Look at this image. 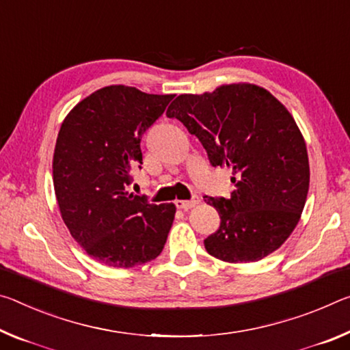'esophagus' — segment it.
I'll use <instances>...</instances> for the list:
<instances>
[{
  "label": "esophagus",
  "mask_w": 350,
  "mask_h": 350,
  "mask_svg": "<svg viewBox=\"0 0 350 350\" xmlns=\"http://www.w3.org/2000/svg\"><path fill=\"white\" fill-rule=\"evenodd\" d=\"M200 202H202V200H200L198 196H196L192 200H176L175 204H176V208H178V209L186 211V209L193 208V206H197Z\"/></svg>",
  "instance_id": "obj_1"
}]
</instances>
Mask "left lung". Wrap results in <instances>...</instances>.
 I'll return each mask as SVG.
<instances>
[{
  "mask_svg": "<svg viewBox=\"0 0 350 350\" xmlns=\"http://www.w3.org/2000/svg\"><path fill=\"white\" fill-rule=\"evenodd\" d=\"M165 114L198 137L214 167L232 172L231 197H206L220 215L206 251L248 263L280 248L301 219L310 183L304 136L287 108L265 88L240 82L180 94Z\"/></svg>",
  "mask_w": 350,
  "mask_h": 350,
  "instance_id": "1",
  "label": "left lung"
}]
</instances>
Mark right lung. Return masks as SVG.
Returning a JSON list of instances; mask_svg holds the SVG:
<instances>
[{
    "instance_id": "1",
    "label": "right lung",
    "mask_w": 350,
    "mask_h": 350,
    "mask_svg": "<svg viewBox=\"0 0 350 350\" xmlns=\"http://www.w3.org/2000/svg\"><path fill=\"white\" fill-rule=\"evenodd\" d=\"M175 94L110 85L68 113L57 136L53 180L62 219L94 260L130 268L161 254L176 208L129 192L142 164L141 137Z\"/></svg>"
}]
</instances>
